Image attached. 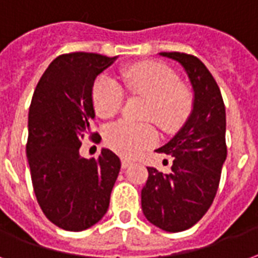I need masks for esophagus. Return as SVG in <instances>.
I'll list each match as a JSON object with an SVG mask.
<instances>
[{
	"label": "esophagus",
	"instance_id": "obj_1",
	"mask_svg": "<svg viewBox=\"0 0 258 258\" xmlns=\"http://www.w3.org/2000/svg\"><path fill=\"white\" fill-rule=\"evenodd\" d=\"M121 165H122V169H126L129 165H132V161L131 159H126V158H122Z\"/></svg>",
	"mask_w": 258,
	"mask_h": 258
}]
</instances>
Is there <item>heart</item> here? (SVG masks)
Listing matches in <instances>:
<instances>
[{"instance_id":"1","label":"heart","mask_w":258,"mask_h":258,"mask_svg":"<svg viewBox=\"0 0 258 258\" xmlns=\"http://www.w3.org/2000/svg\"><path fill=\"white\" fill-rule=\"evenodd\" d=\"M121 78L132 95L147 97L143 116L157 122L163 131L172 132L183 125L192 107V96L180 84L177 74L161 63H139L125 69ZM123 90L115 81L100 77L92 89V100L97 115L111 118L123 106ZM158 140V133L150 122L119 121L106 131V142L114 151L133 157Z\"/></svg>"}]
</instances>
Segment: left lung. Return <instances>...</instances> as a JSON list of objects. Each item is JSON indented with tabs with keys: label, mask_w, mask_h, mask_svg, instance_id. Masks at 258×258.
<instances>
[{
	"label": "left lung",
	"mask_w": 258,
	"mask_h": 258,
	"mask_svg": "<svg viewBox=\"0 0 258 258\" xmlns=\"http://www.w3.org/2000/svg\"><path fill=\"white\" fill-rule=\"evenodd\" d=\"M178 61L194 89L192 111L184 126L157 152L172 155V173L148 169L142 189L146 219L168 232L191 228L213 204L227 158L225 107L221 92L206 66L192 54L162 52Z\"/></svg>",
	"instance_id": "1"
}]
</instances>
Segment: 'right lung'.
Returning a JSON list of instances; mask_svg holds the SVG:
<instances>
[{
    "label": "right lung",
    "instance_id": "add662e5",
    "mask_svg": "<svg viewBox=\"0 0 258 258\" xmlns=\"http://www.w3.org/2000/svg\"><path fill=\"white\" fill-rule=\"evenodd\" d=\"M115 57L99 53L61 54L34 90L26 154L39 206L66 231H84L107 213L121 161L107 148L99 158H82L81 140L95 118L92 89L96 77ZM100 137V136H99Z\"/></svg>",
    "mask_w": 258,
    "mask_h": 258
}]
</instances>
